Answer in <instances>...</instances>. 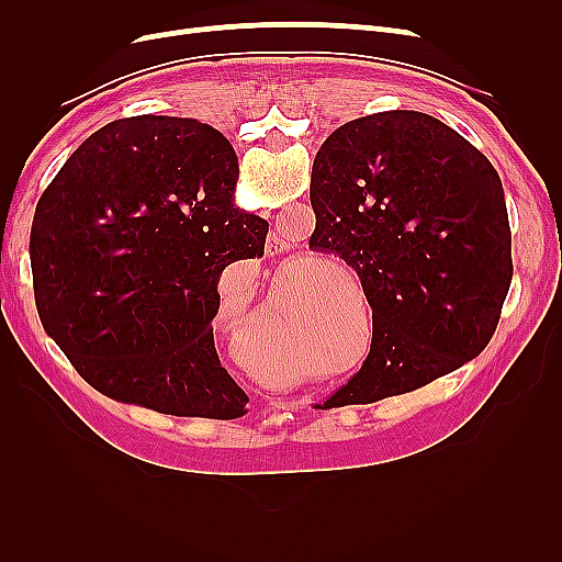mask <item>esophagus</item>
I'll return each mask as SVG.
<instances>
[{
	"label": "esophagus",
	"mask_w": 562,
	"mask_h": 562,
	"mask_svg": "<svg viewBox=\"0 0 562 562\" xmlns=\"http://www.w3.org/2000/svg\"><path fill=\"white\" fill-rule=\"evenodd\" d=\"M265 248H267V255H271V258H274V255H281L283 250L291 248V244H288V236L283 232L274 229V232L267 236V246Z\"/></svg>",
	"instance_id": "1"
}]
</instances>
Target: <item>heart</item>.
<instances>
[{
	"instance_id": "1",
	"label": "heart",
	"mask_w": 562,
	"mask_h": 562,
	"mask_svg": "<svg viewBox=\"0 0 562 562\" xmlns=\"http://www.w3.org/2000/svg\"><path fill=\"white\" fill-rule=\"evenodd\" d=\"M267 326H255L252 330L244 333V337L236 345L239 359L252 372L255 378L267 384H291L302 378H310L312 372L318 378H330L335 372H342V368H333L328 363H312L304 361L302 356L288 345V339L281 337V330L271 326V321H265ZM321 361L333 359V353L321 347L318 349Z\"/></svg>"
}]
</instances>
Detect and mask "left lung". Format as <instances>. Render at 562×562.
Here are the masks:
<instances>
[{
    "mask_svg": "<svg viewBox=\"0 0 562 562\" xmlns=\"http://www.w3.org/2000/svg\"><path fill=\"white\" fill-rule=\"evenodd\" d=\"M310 199V246L351 265L372 307L368 359L323 407L407 394L487 347L514 262L483 151L429 114H368L321 145Z\"/></svg>",
    "mask_w": 562,
    "mask_h": 562,
    "instance_id": "obj_1",
    "label": "left lung"
}]
</instances>
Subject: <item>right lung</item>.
<instances>
[{
	"label": "right lung",
	"instance_id": "right-lung-1",
	"mask_svg": "<svg viewBox=\"0 0 562 562\" xmlns=\"http://www.w3.org/2000/svg\"><path fill=\"white\" fill-rule=\"evenodd\" d=\"M239 159L196 119H116L50 180L32 227L44 330L100 394L234 419L248 396L211 321L227 265L262 258L269 223L236 206Z\"/></svg>",
	"mask_w": 562,
	"mask_h": 562
}]
</instances>
